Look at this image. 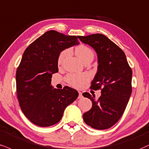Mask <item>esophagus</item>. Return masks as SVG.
Masks as SVG:
<instances>
[{"mask_svg": "<svg viewBox=\"0 0 149 149\" xmlns=\"http://www.w3.org/2000/svg\"><path fill=\"white\" fill-rule=\"evenodd\" d=\"M79 93V96H78V98H82V94L81 92H78Z\"/></svg>", "mask_w": 149, "mask_h": 149, "instance_id": "obj_1", "label": "esophagus"}]
</instances>
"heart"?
Here are the masks:
<instances>
[{"mask_svg": "<svg viewBox=\"0 0 149 149\" xmlns=\"http://www.w3.org/2000/svg\"><path fill=\"white\" fill-rule=\"evenodd\" d=\"M69 51L68 49L62 51L59 55L57 58V64L60 65L62 63L65 57L69 55ZM76 53L78 57L82 62H85L87 59L89 57H94V53L90 48L87 46L80 45L76 48ZM65 80L69 85L76 88H80L89 80V76L87 73H69L65 77Z\"/></svg>", "mask_w": 149, "mask_h": 149, "instance_id": "1", "label": "heart"}]
</instances>
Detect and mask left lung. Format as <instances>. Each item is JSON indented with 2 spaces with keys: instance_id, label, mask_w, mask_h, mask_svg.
I'll return each instance as SVG.
<instances>
[{
  "instance_id": "left-lung-1",
  "label": "left lung",
  "mask_w": 149,
  "mask_h": 149,
  "mask_svg": "<svg viewBox=\"0 0 149 149\" xmlns=\"http://www.w3.org/2000/svg\"><path fill=\"white\" fill-rule=\"evenodd\" d=\"M78 37L97 54V73L90 88L101 89L98 99L88 92L82 94L92 102V108L83 114L84 121L97 130L110 128L123 115L131 95V68L123 51L106 36L98 33Z\"/></svg>"
}]
</instances>
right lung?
<instances>
[{
    "mask_svg": "<svg viewBox=\"0 0 149 149\" xmlns=\"http://www.w3.org/2000/svg\"><path fill=\"white\" fill-rule=\"evenodd\" d=\"M80 43L76 36L47 31L23 53L16 74L17 97L21 110L34 124L53 126L60 121L78 92L69 87L53 89L52 74L58 71L57 58L66 48Z\"/></svg>",
    "mask_w": 149,
    "mask_h": 149,
    "instance_id": "right-lung-1",
    "label": "right lung"
}]
</instances>
